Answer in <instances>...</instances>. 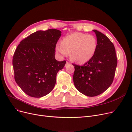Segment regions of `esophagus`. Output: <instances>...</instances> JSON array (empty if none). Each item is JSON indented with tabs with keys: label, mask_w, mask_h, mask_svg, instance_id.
Segmentation results:
<instances>
[{
	"label": "esophagus",
	"mask_w": 132,
	"mask_h": 132,
	"mask_svg": "<svg viewBox=\"0 0 132 132\" xmlns=\"http://www.w3.org/2000/svg\"><path fill=\"white\" fill-rule=\"evenodd\" d=\"M69 64H70V63H69V62H66V64H65V67H67V66H68V65H69Z\"/></svg>",
	"instance_id": "34e87169"
}]
</instances>
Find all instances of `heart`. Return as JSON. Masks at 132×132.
Wrapping results in <instances>:
<instances>
[{"label": "heart", "mask_w": 132, "mask_h": 132, "mask_svg": "<svg viewBox=\"0 0 132 132\" xmlns=\"http://www.w3.org/2000/svg\"><path fill=\"white\" fill-rule=\"evenodd\" d=\"M97 46V39L93 35L75 32L65 37L55 49L60 55L65 56L69 53L72 61L84 64L92 59Z\"/></svg>", "instance_id": "b5f03b06"}]
</instances>
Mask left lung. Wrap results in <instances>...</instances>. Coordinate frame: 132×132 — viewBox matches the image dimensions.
<instances>
[{
  "instance_id": "1",
  "label": "left lung",
  "mask_w": 132,
  "mask_h": 132,
  "mask_svg": "<svg viewBox=\"0 0 132 132\" xmlns=\"http://www.w3.org/2000/svg\"><path fill=\"white\" fill-rule=\"evenodd\" d=\"M95 33L97 49L92 59L83 65H74L73 81L77 90L87 96L102 94L113 83L117 66L114 44L107 37L97 30Z\"/></svg>"
}]
</instances>
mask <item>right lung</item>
<instances>
[{
  "label": "right lung",
  "instance_id": "1",
  "mask_svg": "<svg viewBox=\"0 0 132 132\" xmlns=\"http://www.w3.org/2000/svg\"><path fill=\"white\" fill-rule=\"evenodd\" d=\"M56 29L37 31L20 42L13 57L14 79L28 95L39 98L54 89L57 73L66 61L55 59V48L61 36Z\"/></svg>",
  "mask_w": 132,
  "mask_h": 132
}]
</instances>
